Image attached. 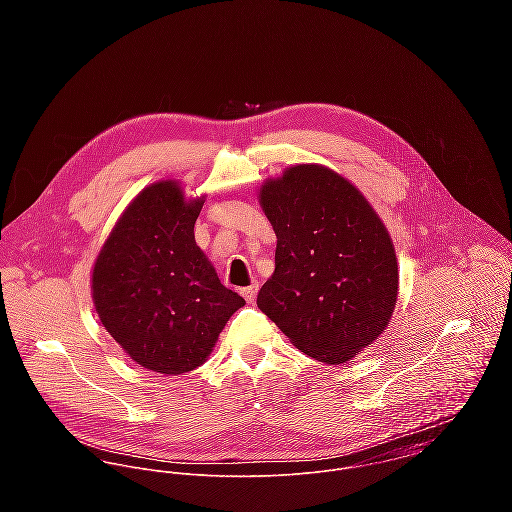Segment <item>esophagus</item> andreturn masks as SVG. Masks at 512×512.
<instances>
[{"instance_id": "obj_1", "label": "esophagus", "mask_w": 512, "mask_h": 512, "mask_svg": "<svg viewBox=\"0 0 512 512\" xmlns=\"http://www.w3.org/2000/svg\"><path fill=\"white\" fill-rule=\"evenodd\" d=\"M258 288H260V286H258V282H252L250 286L242 288V290H240V293H242V297H244V299H246L248 303H252V301L256 299V293H258Z\"/></svg>"}]
</instances>
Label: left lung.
<instances>
[{
	"instance_id": "1",
	"label": "left lung",
	"mask_w": 512,
	"mask_h": 512,
	"mask_svg": "<svg viewBox=\"0 0 512 512\" xmlns=\"http://www.w3.org/2000/svg\"><path fill=\"white\" fill-rule=\"evenodd\" d=\"M260 203L278 236L258 307L293 345L341 365L388 325L398 295L392 240L365 197L321 165L268 181Z\"/></svg>"
}]
</instances>
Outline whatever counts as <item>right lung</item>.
Returning <instances> with one entry per match:
<instances>
[{
    "label": "right lung",
    "instance_id": "add662e5",
    "mask_svg": "<svg viewBox=\"0 0 512 512\" xmlns=\"http://www.w3.org/2000/svg\"><path fill=\"white\" fill-rule=\"evenodd\" d=\"M203 199L187 203L177 183L144 189L118 220L92 272L98 317L144 368L189 372L207 361L244 299L224 288L195 242Z\"/></svg>",
    "mask_w": 512,
    "mask_h": 512
}]
</instances>
